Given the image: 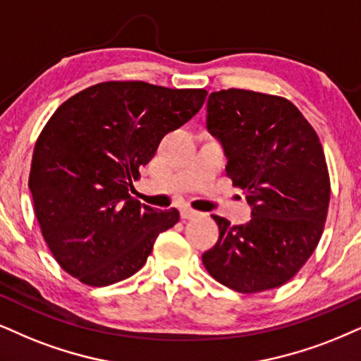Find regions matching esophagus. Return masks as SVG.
<instances>
[{"instance_id":"34e87169","label":"esophagus","mask_w":361,"mask_h":361,"mask_svg":"<svg viewBox=\"0 0 361 361\" xmlns=\"http://www.w3.org/2000/svg\"><path fill=\"white\" fill-rule=\"evenodd\" d=\"M197 214H199V212L194 211V209H190V207H182L180 209L182 219H192V217H195Z\"/></svg>"}]
</instances>
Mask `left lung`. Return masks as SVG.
<instances>
[{"label":"left lung","mask_w":361,"mask_h":361,"mask_svg":"<svg viewBox=\"0 0 361 361\" xmlns=\"http://www.w3.org/2000/svg\"><path fill=\"white\" fill-rule=\"evenodd\" d=\"M207 130L228 157L226 172L244 190L251 221L219 226L202 255L209 274L238 293L283 286L303 268L323 234L330 173L314 128L291 102L268 93L212 92Z\"/></svg>","instance_id":"obj_1"}]
</instances>
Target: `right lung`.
I'll list each match as a JSON object with an SVG mask.
<instances>
[{"instance_id": "1", "label": "right lung", "mask_w": 361, "mask_h": 361, "mask_svg": "<svg viewBox=\"0 0 361 361\" xmlns=\"http://www.w3.org/2000/svg\"><path fill=\"white\" fill-rule=\"evenodd\" d=\"M202 88L104 82L70 97L39 133L28 188L53 257L88 286L130 278L179 211L130 195L166 133L201 110Z\"/></svg>"}]
</instances>
